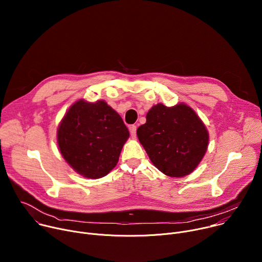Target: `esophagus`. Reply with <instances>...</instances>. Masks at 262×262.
<instances>
[{
	"label": "esophagus",
	"mask_w": 262,
	"mask_h": 262,
	"mask_svg": "<svg viewBox=\"0 0 262 262\" xmlns=\"http://www.w3.org/2000/svg\"><path fill=\"white\" fill-rule=\"evenodd\" d=\"M129 132H130V136L133 138H136V135H137V126L136 125H130L129 126Z\"/></svg>",
	"instance_id": "obj_1"
}]
</instances>
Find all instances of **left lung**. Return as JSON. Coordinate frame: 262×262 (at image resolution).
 I'll use <instances>...</instances> for the list:
<instances>
[{"label": "left lung", "mask_w": 262, "mask_h": 262, "mask_svg": "<svg viewBox=\"0 0 262 262\" xmlns=\"http://www.w3.org/2000/svg\"><path fill=\"white\" fill-rule=\"evenodd\" d=\"M137 136L151 163L170 177L191 174L205 156L209 141L203 121L183 102L155 104Z\"/></svg>", "instance_id": "obj_1"}]
</instances>
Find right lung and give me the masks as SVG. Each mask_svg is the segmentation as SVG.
<instances>
[{"label": "right lung", "instance_id": "add662e5", "mask_svg": "<svg viewBox=\"0 0 262 262\" xmlns=\"http://www.w3.org/2000/svg\"><path fill=\"white\" fill-rule=\"evenodd\" d=\"M128 137L122 118L104 100H77L57 129L64 160L78 174L91 179L101 178L115 168Z\"/></svg>", "mask_w": 262, "mask_h": 262}]
</instances>
